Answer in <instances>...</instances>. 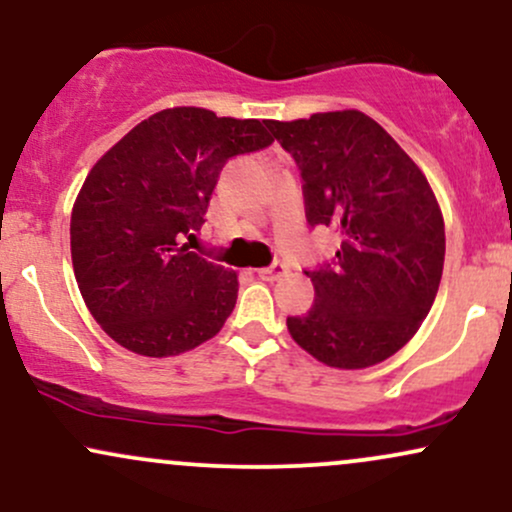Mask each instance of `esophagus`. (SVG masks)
<instances>
[{"label": "esophagus", "instance_id": "34e87169", "mask_svg": "<svg viewBox=\"0 0 512 512\" xmlns=\"http://www.w3.org/2000/svg\"><path fill=\"white\" fill-rule=\"evenodd\" d=\"M286 272H289V267H286L284 262H272L269 264V267H262V269H257V276H260V279H279V276H284Z\"/></svg>", "mask_w": 512, "mask_h": 512}]
</instances>
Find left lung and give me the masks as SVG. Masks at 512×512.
<instances>
[{"label": "left lung", "mask_w": 512, "mask_h": 512, "mask_svg": "<svg viewBox=\"0 0 512 512\" xmlns=\"http://www.w3.org/2000/svg\"><path fill=\"white\" fill-rule=\"evenodd\" d=\"M303 180L308 226L342 236L334 260L305 269L315 303L286 317L291 337L334 368H368L397 354L436 301L445 226L426 175L358 110L269 120Z\"/></svg>", "instance_id": "left-lung-1"}]
</instances>
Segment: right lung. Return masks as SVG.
<instances>
[{"mask_svg":"<svg viewBox=\"0 0 512 512\" xmlns=\"http://www.w3.org/2000/svg\"><path fill=\"white\" fill-rule=\"evenodd\" d=\"M267 122L170 108L139 122L91 173L72 211V262L98 325L139 356H178L221 330L238 276L190 250L233 156L274 142Z\"/></svg>","mask_w":512,"mask_h":512,"instance_id":"1","label":"right lung"}]
</instances>
